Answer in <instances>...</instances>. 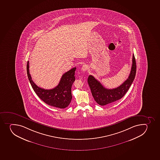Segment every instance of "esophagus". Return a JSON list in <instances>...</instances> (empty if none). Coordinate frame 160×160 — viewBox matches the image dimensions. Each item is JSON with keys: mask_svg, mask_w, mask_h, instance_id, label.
<instances>
[{"mask_svg": "<svg viewBox=\"0 0 160 160\" xmlns=\"http://www.w3.org/2000/svg\"><path fill=\"white\" fill-rule=\"evenodd\" d=\"M81 69H82L83 72H86V71L88 69V67L86 65H83V66H82V68H81Z\"/></svg>", "mask_w": 160, "mask_h": 160, "instance_id": "esophagus-1", "label": "esophagus"}]
</instances>
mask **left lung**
<instances>
[{"mask_svg":"<svg viewBox=\"0 0 160 160\" xmlns=\"http://www.w3.org/2000/svg\"><path fill=\"white\" fill-rule=\"evenodd\" d=\"M136 64L134 54L132 55V66L131 72L127 80L117 88L108 89L92 75L88 79V85L91 91L92 94L97 103L101 106H105L121 99L126 94L131 87L135 77Z\"/></svg>","mask_w":160,"mask_h":160,"instance_id":"1","label":"left lung"}]
</instances>
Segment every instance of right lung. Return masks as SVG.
Instances as JSON below:
<instances>
[{"instance_id":"add662e5","label":"right lung","mask_w":160,"mask_h":160,"mask_svg":"<svg viewBox=\"0 0 160 160\" xmlns=\"http://www.w3.org/2000/svg\"><path fill=\"white\" fill-rule=\"evenodd\" d=\"M76 67H74L62 75L58 86L50 90L38 87L32 81L29 73V61L27 64V73L30 83L35 93L45 103L57 108H65L72 99V87L75 81Z\"/></svg>"}]
</instances>
